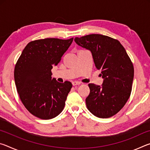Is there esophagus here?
<instances>
[{"mask_svg": "<svg viewBox=\"0 0 150 150\" xmlns=\"http://www.w3.org/2000/svg\"><path fill=\"white\" fill-rule=\"evenodd\" d=\"M81 84V83L78 82V81H73L72 82V85L73 86H76V85H79Z\"/></svg>", "mask_w": 150, "mask_h": 150, "instance_id": "34e87169", "label": "esophagus"}]
</instances>
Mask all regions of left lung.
I'll use <instances>...</instances> for the list:
<instances>
[{"label":"left lung","mask_w":150,"mask_h":150,"mask_svg":"<svg viewBox=\"0 0 150 150\" xmlns=\"http://www.w3.org/2000/svg\"><path fill=\"white\" fill-rule=\"evenodd\" d=\"M78 45L89 50L96 67L101 70L103 85L88 84L86 105L93 115L109 118L118 112L130 97L134 67L124 47L117 40L101 34L75 38Z\"/></svg>","instance_id":"1"}]
</instances>
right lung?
I'll return each mask as SVG.
<instances>
[{"instance_id":"right-lung-1","label":"right lung","mask_w":150,"mask_h":150,"mask_svg":"<svg viewBox=\"0 0 150 150\" xmlns=\"http://www.w3.org/2000/svg\"><path fill=\"white\" fill-rule=\"evenodd\" d=\"M73 38H45L30 42L22 51L14 68L18 93L25 107L38 118L49 120L62 112L71 83L57 82L52 77Z\"/></svg>"}]
</instances>
